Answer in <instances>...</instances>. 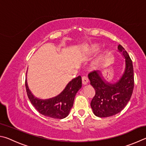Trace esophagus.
Returning <instances> with one entry per match:
<instances>
[{
    "label": "esophagus",
    "instance_id": "34e87169",
    "mask_svg": "<svg viewBox=\"0 0 146 146\" xmlns=\"http://www.w3.org/2000/svg\"><path fill=\"white\" fill-rule=\"evenodd\" d=\"M82 83H83V85H87V83H88V79L86 76H83L82 78Z\"/></svg>",
    "mask_w": 146,
    "mask_h": 146
}]
</instances>
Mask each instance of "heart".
<instances>
[{
	"label": "heart",
	"mask_w": 146,
	"mask_h": 146,
	"mask_svg": "<svg viewBox=\"0 0 146 146\" xmlns=\"http://www.w3.org/2000/svg\"><path fill=\"white\" fill-rule=\"evenodd\" d=\"M99 49V46L97 43H93V44H91L90 46H88L87 48V50L86 51V56H90L96 53ZM107 53V50L104 51V52L101 54L99 56L98 59L96 60L95 62L93 63L92 65V68H96L99 66V63H101V59L103 58V56L106 54Z\"/></svg>",
	"instance_id": "obj_1"
}]
</instances>
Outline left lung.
I'll return each instance as SVG.
<instances>
[{
  "label": "left lung",
  "mask_w": 146,
  "mask_h": 146,
  "mask_svg": "<svg viewBox=\"0 0 146 146\" xmlns=\"http://www.w3.org/2000/svg\"><path fill=\"white\" fill-rule=\"evenodd\" d=\"M119 52L125 58V68L119 80L115 83L107 81L102 73L94 71L88 74L90 85L96 94L90 105L94 115L99 117H108L121 112L130 100L134 88V73L132 61L121 45Z\"/></svg>",
  "instance_id": "obj_1"
}]
</instances>
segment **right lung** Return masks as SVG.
I'll use <instances>...</instances> for the list:
<instances>
[{"label":"right lung","mask_w":146,"mask_h":146,"mask_svg":"<svg viewBox=\"0 0 146 146\" xmlns=\"http://www.w3.org/2000/svg\"><path fill=\"white\" fill-rule=\"evenodd\" d=\"M81 86L82 80L79 76L68 82L64 90L58 96L50 99H41L36 98L32 94L27 85V78H25L27 94L33 106L43 115L53 119H62L68 115L73 106L75 96Z\"/></svg>","instance_id":"add662e5"}]
</instances>
